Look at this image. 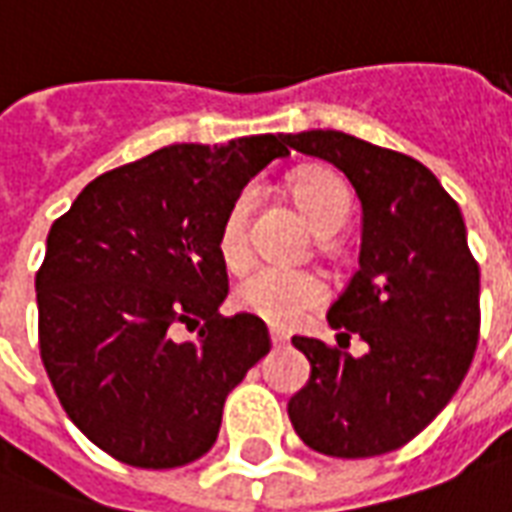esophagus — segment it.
<instances>
[{"mask_svg":"<svg viewBox=\"0 0 512 512\" xmlns=\"http://www.w3.org/2000/svg\"><path fill=\"white\" fill-rule=\"evenodd\" d=\"M268 337H271V345H274V348H282V345L290 343V334L282 332V329H271Z\"/></svg>","mask_w":512,"mask_h":512,"instance_id":"34e87169","label":"esophagus"}]
</instances>
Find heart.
<instances>
[{
    "mask_svg": "<svg viewBox=\"0 0 512 512\" xmlns=\"http://www.w3.org/2000/svg\"><path fill=\"white\" fill-rule=\"evenodd\" d=\"M290 194L318 235L337 233L351 211V191L332 169H299L290 178ZM249 213L252 191L246 189L227 208L219 230V255L230 268H241L249 260ZM323 299V279L299 268L260 266L235 288V304L241 310L274 326L299 323L307 312L321 307Z\"/></svg>",
    "mask_w": 512,
    "mask_h": 512,
    "instance_id": "b5f03b06",
    "label": "heart"
}]
</instances>
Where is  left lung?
<instances>
[{
  "label": "left lung",
  "mask_w": 512,
  "mask_h": 512,
  "mask_svg": "<svg viewBox=\"0 0 512 512\" xmlns=\"http://www.w3.org/2000/svg\"><path fill=\"white\" fill-rule=\"evenodd\" d=\"M304 156L329 161L362 202L359 268L326 321L345 345L293 337L310 381L290 397L299 439L332 458L400 450L458 392L480 337V268L461 208L417 158L343 131L282 136Z\"/></svg>",
  "instance_id": "8db88e82"
}]
</instances>
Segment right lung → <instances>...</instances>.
Instances as JSON below:
<instances>
[{
  "label": "right lung",
  "mask_w": 512,
  "mask_h": 512,
  "mask_svg": "<svg viewBox=\"0 0 512 512\" xmlns=\"http://www.w3.org/2000/svg\"><path fill=\"white\" fill-rule=\"evenodd\" d=\"M282 134L169 145L98 175L51 224L35 277L40 359L65 414L139 469L211 450L227 395L271 348L266 323L219 315L224 213L288 156ZM180 325L198 329L180 344Z\"/></svg>",
  "instance_id": "right-lung-1"
}]
</instances>
